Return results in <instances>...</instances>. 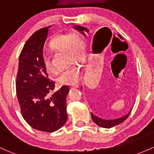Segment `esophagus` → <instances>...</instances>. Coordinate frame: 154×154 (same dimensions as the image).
Segmentation results:
<instances>
[{
  "label": "esophagus",
  "mask_w": 154,
  "mask_h": 154,
  "mask_svg": "<svg viewBox=\"0 0 154 154\" xmlns=\"http://www.w3.org/2000/svg\"><path fill=\"white\" fill-rule=\"evenodd\" d=\"M78 87H79L78 84H74V85H71L70 88H78Z\"/></svg>",
  "instance_id": "34e87169"
}]
</instances>
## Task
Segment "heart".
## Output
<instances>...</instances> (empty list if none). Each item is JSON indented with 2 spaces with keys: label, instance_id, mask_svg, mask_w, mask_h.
<instances>
[{
  "label": "heart",
  "instance_id": "obj_1",
  "mask_svg": "<svg viewBox=\"0 0 154 154\" xmlns=\"http://www.w3.org/2000/svg\"><path fill=\"white\" fill-rule=\"evenodd\" d=\"M51 46L58 51H66L69 62H80L85 57V40L80 34L66 33L57 35L51 41ZM43 63L48 72L54 73L55 72V69L48 56L43 57ZM80 76V68L77 65H70L60 72L57 77V81L60 85H74L78 82Z\"/></svg>",
  "mask_w": 154,
  "mask_h": 154
}]
</instances>
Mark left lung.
<instances>
[{
    "label": "left lung",
    "mask_w": 154,
    "mask_h": 154,
    "mask_svg": "<svg viewBox=\"0 0 154 154\" xmlns=\"http://www.w3.org/2000/svg\"><path fill=\"white\" fill-rule=\"evenodd\" d=\"M75 29H77L78 30L79 32H81L84 35H85V33H84V32H88V30L86 28H85V27H83V26H76ZM106 29H108L106 27H105V28H102V29H100L99 31H97V32H100V36L103 37V35H104V34H105V32H106ZM96 34H95V35H96ZM95 35H94V37H95ZM94 37V39H93V43H92V50H94V46H95ZM131 111H132V110H131L130 112H129L128 114H127V115L122 116V117H121V118H119V119H113V120H106V119H100V118L97 117V116L94 115L93 114H91V118H92V119H93L94 122L97 125L100 126V127H102V128H110L114 127V126L117 125L122 123V122H123L125 120V119H127L128 117V116L130 115Z\"/></svg>",
    "instance_id": "obj_1"
}]
</instances>
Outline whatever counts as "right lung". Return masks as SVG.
<instances>
[{
    "label": "right lung",
    "mask_w": 154,
    "mask_h": 154,
    "mask_svg": "<svg viewBox=\"0 0 154 154\" xmlns=\"http://www.w3.org/2000/svg\"><path fill=\"white\" fill-rule=\"evenodd\" d=\"M50 26L35 32L24 45L19 56L16 94L23 117L32 128L54 132L66 122L68 85L51 93L50 80L43 63V49Z\"/></svg>",
    "instance_id": "obj_1"
}]
</instances>
